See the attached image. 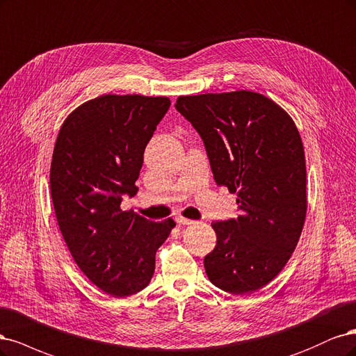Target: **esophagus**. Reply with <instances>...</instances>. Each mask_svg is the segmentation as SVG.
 I'll use <instances>...</instances> for the list:
<instances>
[{
	"instance_id": "esophagus-1",
	"label": "esophagus",
	"mask_w": 356,
	"mask_h": 356,
	"mask_svg": "<svg viewBox=\"0 0 356 356\" xmlns=\"http://www.w3.org/2000/svg\"><path fill=\"white\" fill-rule=\"evenodd\" d=\"M176 222H177V225H180V226H188V225H192V223H193V220L185 219V217H177Z\"/></svg>"
}]
</instances>
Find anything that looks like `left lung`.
Listing matches in <instances>:
<instances>
[{"label":"left lung","instance_id":"8db88e82","mask_svg":"<svg viewBox=\"0 0 356 356\" xmlns=\"http://www.w3.org/2000/svg\"><path fill=\"white\" fill-rule=\"evenodd\" d=\"M176 109L198 131L214 180L236 193L241 214L211 223L209 280L232 294L269 284L299 243L306 217L305 151L294 121L254 91L180 96Z\"/></svg>","mask_w":356,"mask_h":356}]
</instances>
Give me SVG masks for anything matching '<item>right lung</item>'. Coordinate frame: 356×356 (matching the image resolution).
Instances as JSON below:
<instances>
[{
  "label": "right lung",
  "instance_id": "add662e5",
  "mask_svg": "<svg viewBox=\"0 0 356 356\" xmlns=\"http://www.w3.org/2000/svg\"><path fill=\"white\" fill-rule=\"evenodd\" d=\"M168 97L105 95L78 106L54 145L50 191L65 243L86 277L113 297L143 290L176 223L122 211Z\"/></svg>",
  "mask_w": 356,
  "mask_h": 356
}]
</instances>
